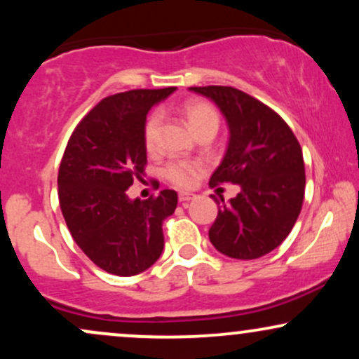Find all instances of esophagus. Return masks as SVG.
Instances as JSON below:
<instances>
[{
    "mask_svg": "<svg viewBox=\"0 0 359 359\" xmlns=\"http://www.w3.org/2000/svg\"><path fill=\"white\" fill-rule=\"evenodd\" d=\"M191 199H194V194H191V192H180L179 194L180 203H189Z\"/></svg>",
    "mask_w": 359,
    "mask_h": 359,
    "instance_id": "esophagus-1",
    "label": "esophagus"
}]
</instances>
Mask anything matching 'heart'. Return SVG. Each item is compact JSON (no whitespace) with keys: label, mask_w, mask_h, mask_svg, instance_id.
I'll return each mask as SVG.
<instances>
[{"label":"heart","mask_w":359,"mask_h":359,"mask_svg":"<svg viewBox=\"0 0 359 359\" xmlns=\"http://www.w3.org/2000/svg\"><path fill=\"white\" fill-rule=\"evenodd\" d=\"M182 114L194 135L205 130L217 131V126H219L217 111L209 102L197 100L187 101L182 108ZM160 126H162V114L155 111V113H151L147 118L145 126H143V143H145L147 151H155L156 143H158ZM196 163L172 162L165 168V177L172 184L179 185V187H189L196 180Z\"/></svg>","instance_id":"obj_1"}]
</instances>
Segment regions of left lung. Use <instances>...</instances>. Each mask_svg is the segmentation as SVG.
Listing matches in <instances>:
<instances>
[{
	"label": "left lung",
	"mask_w": 359,
	"mask_h": 359,
	"mask_svg": "<svg viewBox=\"0 0 359 359\" xmlns=\"http://www.w3.org/2000/svg\"><path fill=\"white\" fill-rule=\"evenodd\" d=\"M211 100L228 123L229 140L209 185H240L209 229L219 253L255 259L288 236L302 209L306 168L302 148L288 125L269 106L228 86L189 88Z\"/></svg>",
	"instance_id": "8db88e82"
}]
</instances>
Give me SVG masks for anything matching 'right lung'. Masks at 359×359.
<instances>
[{
	"mask_svg": "<svg viewBox=\"0 0 359 359\" xmlns=\"http://www.w3.org/2000/svg\"><path fill=\"white\" fill-rule=\"evenodd\" d=\"M174 90L106 97L77 125L62 156L57 182L64 219L77 246L108 273L138 275L162 255V222L175 211L177 192L165 189L140 201L126 191L145 175L147 113Z\"/></svg>",
	"mask_w": 359,
	"mask_h": 359,
	"instance_id": "obj_1",
	"label": "right lung"
}]
</instances>
